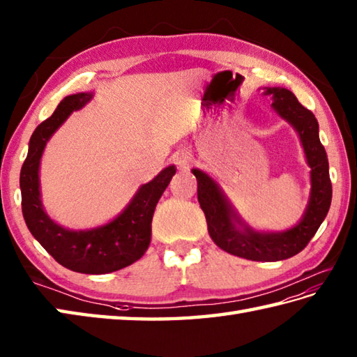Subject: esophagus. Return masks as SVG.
Here are the masks:
<instances>
[{
    "mask_svg": "<svg viewBox=\"0 0 357 357\" xmlns=\"http://www.w3.org/2000/svg\"><path fill=\"white\" fill-rule=\"evenodd\" d=\"M174 160H176V165L178 166V168L186 169L188 166H189V163H191L192 154L188 149H181V151L177 152L176 157H174Z\"/></svg>",
    "mask_w": 357,
    "mask_h": 357,
    "instance_id": "1",
    "label": "esophagus"
}]
</instances>
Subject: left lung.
<instances>
[{"label": "left lung", "mask_w": 357, "mask_h": 357, "mask_svg": "<svg viewBox=\"0 0 357 357\" xmlns=\"http://www.w3.org/2000/svg\"><path fill=\"white\" fill-rule=\"evenodd\" d=\"M273 107L299 134L307 163L311 168V192L301 222L283 232H259L245 223L231 205L220 186L200 169H192L197 178V199L206 217L208 231L214 243L232 256L254 261H278L301 252L316 234L331 205V180L328 158L319 138L314 114L303 107L285 87H266Z\"/></svg>", "instance_id": "8db88e82"}]
</instances>
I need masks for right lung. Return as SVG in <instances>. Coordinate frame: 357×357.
<instances>
[{
    "instance_id": "obj_1",
    "label": "right lung",
    "mask_w": 357,
    "mask_h": 357,
    "mask_svg": "<svg viewBox=\"0 0 357 357\" xmlns=\"http://www.w3.org/2000/svg\"><path fill=\"white\" fill-rule=\"evenodd\" d=\"M92 97L89 92L64 97L55 112L33 130L20 174L21 206L29 231L58 264L75 273L106 274L129 266L146 252L152 215L176 174V166H168L149 183L140 186L125 211L103 227L72 231L55 223L41 203L40 160L55 130Z\"/></svg>"
}]
</instances>
